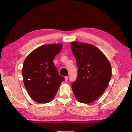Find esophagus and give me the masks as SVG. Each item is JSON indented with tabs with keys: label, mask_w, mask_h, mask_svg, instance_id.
Instances as JSON below:
<instances>
[{
	"label": "esophagus",
	"mask_w": 132,
	"mask_h": 132,
	"mask_svg": "<svg viewBox=\"0 0 132 132\" xmlns=\"http://www.w3.org/2000/svg\"><path fill=\"white\" fill-rule=\"evenodd\" d=\"M68 80V77H65V81L67 82Z\"/></svg>",
	"instance_id": "34e87169"
}]
</instances>
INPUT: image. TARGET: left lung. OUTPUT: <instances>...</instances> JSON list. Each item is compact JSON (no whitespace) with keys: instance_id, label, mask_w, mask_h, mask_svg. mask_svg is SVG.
Masks as SVG:
<instances>
[{"instance_id":"left-lung-1","label":"left lung","mask_w":132,"mask_h":132,"mask_svg":"<svg viewBox=\"0 0 132 132\" xmlns=\"http://www.w3.org/2000/svg\"><path fill=\"white\" fill-rule=\"evenodd\" d=\"M71 48L78 68L77 78L71 84L74 94L79 102L92 103L109 85L111 64L102 52L90 44L72 42Z\"/></svg>"}]
</instances>
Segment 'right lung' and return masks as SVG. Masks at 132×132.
<instances>
[{
	"mask_svg": "<svg viewBox=\"0 0 132 132\" xmlns=\"http://www.w3.org/2000/svg\"><path fill=\"white\" fill-rule=\"evenodd\" d=\"M62 46V44L58 43L39 47L30 53L23 62V83L30 96L36 102H51L65 80L53 62Z\"/></svg>",
	"mask_w": 132,
	"mask_h": 132,
	"instance_id": "1",
	"label": "right lung"
}]
</instances>
